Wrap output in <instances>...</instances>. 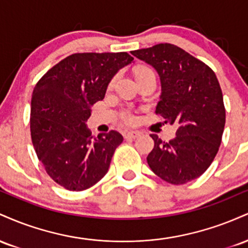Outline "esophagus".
<instances>
[{
  "label": "esophagus",
  "mask_w": 248,
  "mask_h": 248,
  "mask_svg": "<svg viewBox=\"0 0 248 248\" xmlns=\"http://www.w3.org/2000/svg\"><path fill=\"white\" fill-rule=\"evenodd\" d=\"M140 136V132L138 130H130V132L124 133V139H136Z\"/></svg>",
  "instance_id": "1"
}]
</instances>
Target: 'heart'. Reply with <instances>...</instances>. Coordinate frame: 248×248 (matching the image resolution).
<instances>
[{
    "instance_id": "heart-1",
    "label": "heart",
    "mask_w": 248,
    "mask_h": 248,
    "mask_svg": "<svg viewBox=\"0 0 248 248\" xmlns=\"http://www.w3.org/2000/svg\"><path fill=\"white\" fill-rule=\"evenodd\" d=\"M146 75H154V76H155V73H154L153 71L149 70V69H142L138 72V77L146 76ZM122 118H124V120L126 121L127 124H132V122L134 121V116L130 114L129 112H124V114H122Z\"/></svg>"
}]
</instances>
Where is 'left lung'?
Returning <instances> with one entry per match:
<instances>
[{"mask_svg": "<svg viewBox=\"0 0 248 248\" xmlns=\"http://www.w3.org/2000/svg\"><path fill=\"white\" fill-rule=\"evenodd\" d=\"M160 76L162 93L156 114L177 126L175 139L155 146L147 162L170 184H186L203 175L217 155L225 127V107L215 72L199 59L169 43L132 51Z\"/></svg>", "mask_w": 248, "mask_h": 248, "instance_id": "1", "label": "left lung"}]
</instances>
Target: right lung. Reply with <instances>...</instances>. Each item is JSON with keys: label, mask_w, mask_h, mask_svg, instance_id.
I'll use <instances>...</instances> for the list:
<instances>
[{"label": "right lung", "mask_w": 248, "mask_h": 248, "mask_svg": "<svg viewBox=\"0 0 248 248\" xmlns=\"http://www.w3.org/2000/svg\"><path fill=\"white\" fill-rule=\"evenodd\" d=\"M133 59L127 52L73 53L33 88L30 132L37 157L47 175L70 191L98 183L124 141L116 130L92 135L86 121L115 73Z\"/></svg>", "instance_id": "1"}]
</instances>
